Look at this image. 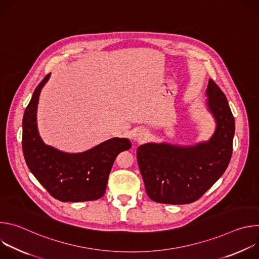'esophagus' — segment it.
<instances>
[{
  "instance_id": "34e87169",
  "label": "esophagus",
  "mask_w": 259,
  "mask_h": 259,
  "mask_svg": "<svg viewBox=\"0 0 259 259\" xmlns=\"http://www.w3.org/2000/svg\"><path fill=\"white\" fill-rule=\"evenodd\" d=\"M147 137V133L144 131V130H137L135 131V133L133 134V139L134 141L138 142V143H141L143 142Z\"/></svg>"
}]
</instances>
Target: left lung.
I'll list each match as a JSON object with an SVG mask.
<instances>
[{
	"label": "left lung",
	"mask_w": 259,
	"mask_h": 259,
	"mask_svg": "<svg viewBox=\"0 0 259 259\" xmlns=\"http://www.w3.org/2000/svg\"><path fill=\"white\" fill-rule=\"evenodd\" d=\"M206 96L216 125L208 140L192 145L149 142L138 146L137 162L145 191L157 203L181 205L199 200L229 166L235 119L226 95L211 79Z\"/></svg>",
	"instance_id": "1"
}]
</instances>
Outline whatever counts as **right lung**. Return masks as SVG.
Instances as JSON below:
<instances>
[{
  "mask_svg": "<svg viewBox=\"0 0 259 259\" xmlns=\"http://www.w3.org/2000/svg\"><path fill=\"white\" fill-rule=\"evenodd\" d=\"M50 75L35 88L23 115L22 151L26 165L49 194L61 202L98 200L105 193L117 156L129 150L131 142L114 137L82 153H65L46 144L38 130L36 109Z\"/></svg>",
  "mask_w": 259,
  "mask_h": 259,
  "instance_id": "right-lung-1",
  "label": "right lung"
}]
</instances>
